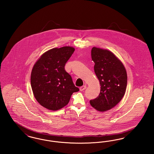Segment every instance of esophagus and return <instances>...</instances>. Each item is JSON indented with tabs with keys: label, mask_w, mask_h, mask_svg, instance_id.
<instances>
[{
	"label": "esophagus",
	"mask_w": 154,
	"mask_h": 154,
	"mask_svg": "<svg viewBox=\"0 0 154 154\" xmlns=\"http://www.w3.org/2000/svg\"><path fill=\"white\" fill-rule=\"evenodd\" d=\"M86 88H87L86 85H83V86L81 87L80 88V91H82L85 90Z\"/></svg>",
	"instance_id": "1"
}]
</instances>
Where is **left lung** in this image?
<instances>
[{
    "mask_svg": "<svg viewBox=\"0 0 154 154\" xmlns=\"http://www.w3.org/2000/svg\"><path fill=\"white\" fill-rule=\"evenodd\" d=\"M91 57L94 71L100 84V92L91 100L96 110L106 111L115 107L124 97L127 86V74L122 63L111 52L93 47Z\"/></svg>",
    "mask_w": 154,
    "mask_h": 154,
    "instance_id": "obj_1",
    "label": "left lung"
}]
</instances>
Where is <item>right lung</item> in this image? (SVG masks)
Wrapping results in <instances>:
<instances>
[{
  "instance_id": "add662e5",
  "label": "right lung",
  "mask_w": 154,
  "mask_h": 154,
  "mask_svg": "<svg viewBox=\"0 0 154 154\" xmlns=\"http://www.w3.org/2000/svg\"><path fill=\"white\" fill-rule=\"evenodd\" d=\"M74 50L69 46L52 48L44 53L32 69L30 83L33 95L39 104L48 110L65 107L73 93L79 91L65 70Z\"/></svg>"
}]
</instances>
